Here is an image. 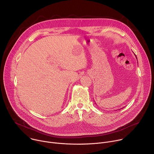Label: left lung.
<instances>
[{
    "label": "left lung",
    "mask_w": 154,
    "mask_h": 154,
    "mask_svg": "<svg viewBox=\"0 0 154 154\" xmlns=\"http://www.w3.org/2000/svg\"><path fill=\"white\" fill-rule=\"evenodd\" d=\"M135 57H136V58H137V56H136V55H135Z\"/></svg>",
    "instance_id": "1"
}]
</instances>
